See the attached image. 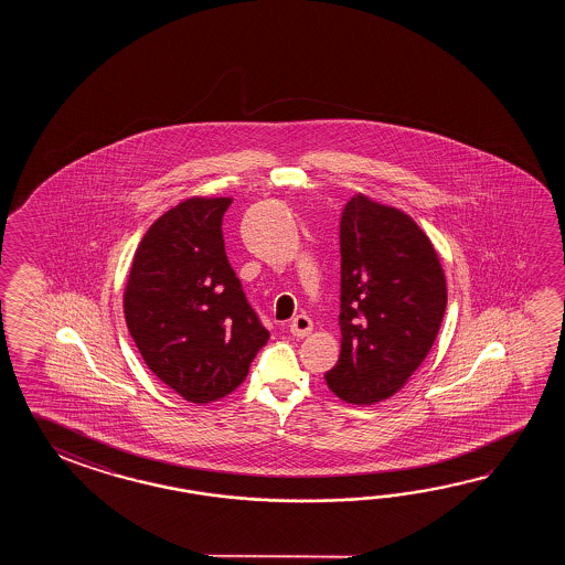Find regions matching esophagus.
<instances>
[{
	"mask_svg": "<svg viewBox=\"0 0 565 565\" xmlns=\"http://www.w3.org/2000/svg\"><path fill=\"white\" fill-rule=\"evenodd\" d=\"M290 333L295 337H307L312 331L311 317L307 315H297L292 321H290Z\"/></svg>",
	"mask_w": 565,
	"mask_h": 565,
	"instance_id": "34e87169",
	"label": "esophagus"
}]
</instances>
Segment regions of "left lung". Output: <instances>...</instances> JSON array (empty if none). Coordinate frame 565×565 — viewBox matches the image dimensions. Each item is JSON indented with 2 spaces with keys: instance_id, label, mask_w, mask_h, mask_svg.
Wrapping results in <instances>:
<instances>
[{
  "instance_id": "8db88e82",
  "label": "left lung",
  "mask_w": 565,
  "mask_h": 565,
  "mask_svg": "<svg viewBox=\"0 0 565 565\" xmlns=\"http://www.w3.org/2000/svg\"><path fill=\"white\" fill-rule=\"evenodd\" d=\"M341 355L324 382L349 404L394 396L440 331L446 280L433 242L396 207L351 198L339 222Z\"/></svg>"
}]
</instances>
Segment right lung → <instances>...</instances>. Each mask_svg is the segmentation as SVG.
Masks as SVG:
<instances>
[{"label": "right lung", "mask_w": 565, "mask_h": 565, "mask_svg": "<svg viewBox=\"0 0 565 565\" xmlns=\"http://www.w3.org/2000/svg\"><path fill=\"white\" fill-rule=\"evenodd\" d=\"M230 198H192L147 230L125 288V319L157 377L193 404L234 392L268 341L224 248Z\"/></svg>", "instance_id": "add662e5"}]
</instances>
